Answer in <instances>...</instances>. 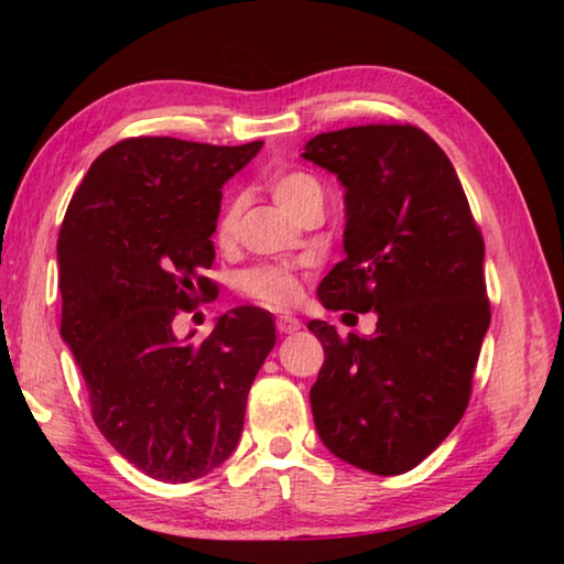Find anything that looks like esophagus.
Here are the masks:
<instances>
[{
    "label": "esophagus",
    "mask_w": 564,
    "mask_h": 564,
    "mask_svg": "<svg viewBox=\"0 0 564 564\" xmlns=\"http://www.w3.org/2000/svg\"><path fill=\"white\" fill-rule=\"evenodd\" d=\"M275 330H279L281 336H291V333L301 330V321L295 316H279L275 318Z\"/></svg>",
    "instance_id": "obj_1"
}]
</instances>
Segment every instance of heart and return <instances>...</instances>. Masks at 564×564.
Returning <instances> with one entry per match:
<instances>
[{
    "label": "heart",
    "instance_id": "obj_1",
    "mask_svg": "<svg viewBox=\"0 0 564 564\" xmlns=\"http://www.w3.org/2000/svg\"><path fill=\"white\" fill-rule=\"evenodd\" d=\"M269 188L275 202L293 216H299L305 206L323 202L321 184L308 171L301 169L275 171L269 178ZM238 216H241V202L228 198L218 214L214 231L218 246L226 248L234 243ZM238 289L251 301L269 305V308H289L301 299V273L293 271L291 265H256L238 275Z\"/></svg>",
    "mask_w": 564,
    "mask_h": 564
}]
</instances>
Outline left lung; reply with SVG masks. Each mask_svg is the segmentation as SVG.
Segmentation results:
<instances>
[{
  "instance_id": "left-lung-1",
  "label": "left lung",
  "mask_w": 564,
  "mask_h": 564,
  "mask_svg": "<svg viewBox=\"0 0 564 564\" xmlns=\"http://www.w3.org/2000/svg\"><path fill=\"white\" fill-rule=\"evenodd\" d=\"M303 159L346 186V259L318 285L330 311H376L373 336L308 328L326 360L311 408L328 451L360 470H413L460 423L490 326L485 243L445 151L413 123L318 133Z\"/></svg>"
}]
</instances>
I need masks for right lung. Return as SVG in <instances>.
<instances>
[{
    "instance_id": "right-lung-1",
    "label": "right lung",
    "mask_w": 564,
    "mask_h": 564,
    "mask_svg": "<svg viewBox=\"0 0 564 564\" xmlns=\"http://www.w3.org/2000/svg\"><path fill=\"white\" fill-rule=\"evenodd\" d=\"M263 144L131 137L94 161L66 208L59 243L62 338L113 451L154 480L191 482L221 465L246 398L275 346L269 311L238 305L204 340L174 321L216 293L221 186Z\"/></svg>"
}]
</instances>
